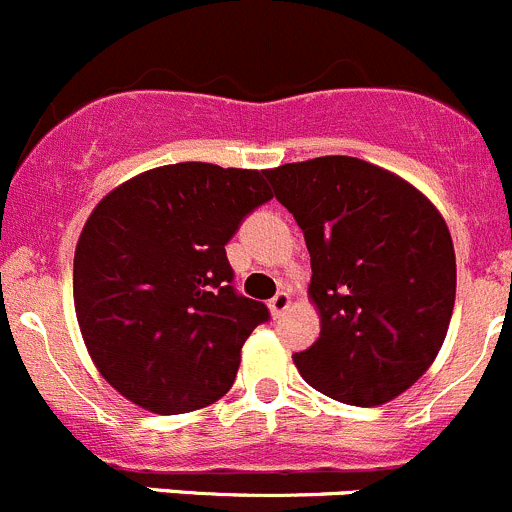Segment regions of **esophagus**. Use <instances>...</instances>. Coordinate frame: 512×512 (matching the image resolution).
I'll return each instance as SVG.
<instances>
[{"label":"esophagus","instance_id":"obj_1","mask_svg":"<svg viewBox=\"0 0 512 512\" xmlns=\"http://www.w3.org/2000/svg\"><path fill=\"white\" fill-rule=\"evenodd\" d=\"M289 306H291L289 291H279V294H276L274 299L269 301V309H271V314H274V316H281L284 311H289Z\"/></svg>","mask_w":512,"mask_h":512}]
</instances>
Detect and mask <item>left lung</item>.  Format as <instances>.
Instances as JSON below:
<instances>
[{
  "label": "left lung",
  "mask_w": 512,
  "mask_h": 512,
  "mask_svg": "<svg viewBox=\"0 0 512 512\" xmlns=\"http://www.w3.org/2000/svg\"><path fill=\"white\" fill-rule=\"evenodd\" d=\"M311 256L321 334L294 354L301 377L357 407L392 402L435 362L455 306V248L435 203L349 155L264 170Z\"/></svg>",
  "instance_id": "1"
}]
</instances>
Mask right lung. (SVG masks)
I'll return each mask as SVG.
<instances>
[{"instance_id":"right-lung-1","label":"right lung","mask_w":512,"mask_h":512,"mask_svg":"<svg viewBox=\"0 0 512 512\" xmlns=\"http://www.w3.org/2000/svg\"><path fill=\"white\" fill-rule=\"evenodd\" d=\"M264 170L175 163L107 193L75 248L72 294L97 372L155 415L213 405L269 309L233 291L226 243L271 201Z\"/></svg>"}]
</instances>
